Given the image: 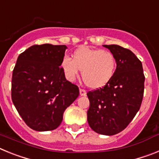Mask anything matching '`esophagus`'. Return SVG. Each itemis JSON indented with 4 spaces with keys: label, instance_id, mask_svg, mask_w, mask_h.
<instances>
[{
    "label": "esophagus",
    "instance_id": "34e87169",
    "mask_svg": "<svg viewBox=\"0 0 159 159\" xmlns=\"http://www.w3.org/2000/svg\"><path fill=\"white\" fill-rule=\"evenodd\" d=\"M80 94L81 96H84V95H87V92L84 89H80Z\"/></svg>",
    "mask_w": 159,
    "mask_h": 159
}]
</instances>
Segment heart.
<instances>
[{"instance_id": "obj_1", "label": "heart", "mask_w": 159, "mask_h": 159, "mask_svg": "<svg viewBox=\"0 0 159 159\" xmlns=\"http://www.w3.org/2000/svg\"><path fill=\"white\" fill-rule=\"evenodd\" d=\"M60 67L65 78L73 82L82 70L83 80L92 89L104 87L111 80L116 69V59L107 50L80 46L72 53V59L64 57Z\"/></svg>"}]
</instances>
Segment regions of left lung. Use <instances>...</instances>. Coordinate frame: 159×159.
Returning a JSON list of instances; mask_svg holds the SVG:
<instances>
[{
	"mask_svg": "<svg viewBox=\"0 0 159 159\" xmlns=\"http://www.w3.org/2000/svg\"><path fill=\"white\" fill-rule=\"evenodd\" d=\"M116 59L111 80L87 93L88 122L98 134L114 135L124 130L141 107L145 76L142 62L130 50L116 44L103 45Z\"/></svg>",
	"mask_w": 159,
	"mask_h": 159,
	"instance_id": "1",
	"label": "left lung"
}]
</instances>
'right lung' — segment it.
<instances>
[{
  "mask_svg": "<svg viewBox=\"0 0 159 159\" xmlns=\"http://www.w3.org/2000/svg\"><path fill=\"white\" fill-rule=\"evenodd\" d=\"M66 45H32L19 55L12 71V100L20 117L32 130L57 129L64 112L80 95L66 80L60 63Z\"/></svg>",
  "mask_w": 159,
  "mask_h": 159,
  "instance_id": "right-lung-1",
  "label": "right lung"
}]
</instances>
